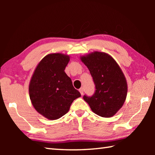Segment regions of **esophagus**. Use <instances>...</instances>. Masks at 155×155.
<instances>
[{"label":"esophagus","instance_id":"1","mask_svg":"<svg viewBox=\"0 0 155 155\" xmlns=\"http://www.w3.org/2000/svg\"><path fill=\"white\" fill-rule=\"evenodd\" d=\"M83 91H84L83 88H80L79 89V92L81 93V95H83Z\"/></svg>","mask_w":155,"mask_h":155}]
</instances>
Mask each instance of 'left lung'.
<instances>
[{
    "instance_id": "1",
    "label": "left lung",
    "mask_w": 155,
    "mask_h": 155,
    "mask_svg": "<svg viewBox=\"0 0 155 155\" xmlns=\"http://www.w3.org/2000/svg\"><path fill=\"white\" fill-rule=\"evenodd\" d=\"M80 57L96 85L94 95H85L83 99L94 114L103 117L114 116L122 108L127 96V82L122 69L106 52L94 51Z\"/></svg>"
}]
</instances>
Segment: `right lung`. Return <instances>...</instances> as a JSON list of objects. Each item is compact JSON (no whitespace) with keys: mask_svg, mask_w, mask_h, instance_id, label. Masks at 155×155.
<instances>
[{"mask_svg":"<svg viewBox=\"0 0 155 155\" xmlns=\"http://www.w3.org/2000/svg\"><path fill=\"white\" fill-rule=\"evenodd\" d=\"M69 61L68 54H47L37 65L31 78L28 91L31 103L39 114L50 120L66 114L72 102L81 96L64 71Z\"/></svg>","mask_w":155,"mask_h":155,"instance_id":"obj_1","label":"right lung"}]
</instances>
